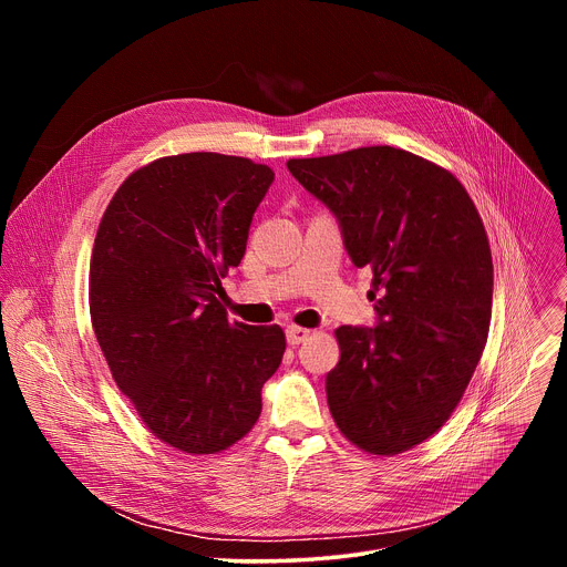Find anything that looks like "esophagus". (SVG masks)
<instances>
[{
    "mask_svg": "<svg viewBox=\"0 0 567 567\" xmlns=\"http://www.w3.org/2000/svg\"><path fill=\"white\" fill-rule=\"evenodd\" d=\"M309 330H305V328H298V326H289L287 328V341H289V346H300V343H305L307 339H309Z\"/></svg>",
    "mask_w": 567,
    "mask_h": 567,
    "instance_id": "1",
    "label": "esophagus"
}]
</instances>
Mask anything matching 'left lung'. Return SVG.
I'll list each match as a JSON object with an SVG mask.
<instances>
[{
	"instance_id": "1",
	"label": "left lung",
	"mask_w": 567,
	"mask_h": 567,
	"mask_svg": "<svg viewBox=\"0 0 567 567\" xmlns=\"http://www.w3.org/2000/svg\"><path fill=\"white\" fill-rule=\"evenodd\" d=\"M287 168L334 213L354 267L372 271L377 326L337 330L330 413L372 455L409 451L451 417L487 343V230L464 186L406 150L357 147Z\"/></svg>"
}]
</instances>
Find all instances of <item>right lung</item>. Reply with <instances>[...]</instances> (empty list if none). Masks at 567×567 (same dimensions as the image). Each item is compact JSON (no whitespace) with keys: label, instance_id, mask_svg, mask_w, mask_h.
<instances>
[{"label":"right lung","instance_id":"add662e5","mask_svg":"<svg viewBox=\"0 0 567 567\" xmlns=\"http://www.w3.org/2000/svg\"><path fill=\"white\" fill-rule=\"evenodd\" d=\"M271 182L245 156H164L132 173L101 219L92 326L121 392L177 451L208 455L245 437L282 361V328L230 322L221 305Z\"/></svg>","mask_w":567,"mask_h":567}]
</instances>
